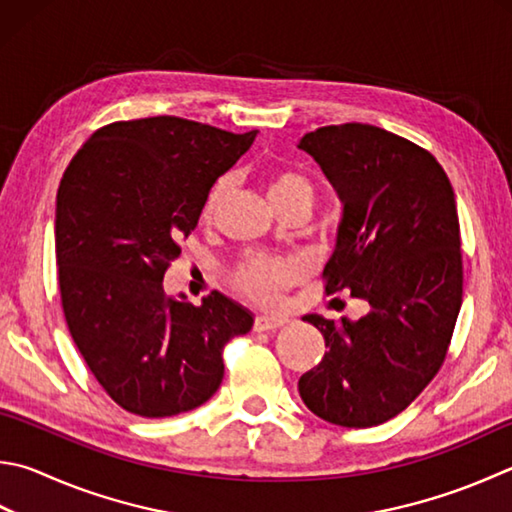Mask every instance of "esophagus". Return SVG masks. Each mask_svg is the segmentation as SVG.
Masks as SVG:
<instances>
[{
  "instance_id": "obj_1",
  "label": "esophagus",
  "mask_w": 512,
  "mask_h": 512,
  "mask_svg": "<svg viewBox=\"0 0 512 512\" xmlns=\"http://www.w3.org/2000/svg\"><path fill=\"white\" fill-rule=\"evenodd\" d=\"M284 324H286L284 318H266V315H257L253 329H255L257 333H262V331H275V329L284 327Z\"/></svg>"
}]
</instances>
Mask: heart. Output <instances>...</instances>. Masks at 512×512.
Wrapping results in <instances>:
<instances>
[{
    "instance_id": "b5f03b06",
    "label": "heart",
    "mask_w": 512,
    "mask_h": 512,
    "mask_svg": "<svg viewBox=\"0 0 512 512\" xmlns=\"http://www.w3.org/2000/svg\"><path fill=\"white\" fill-rule=\"evenodd\" d=\"M235 190V176H221L212 185L206 203H203V219H215L221 206ZM268 197L277 210H286L297 203L313 206L315 190L306 176L293 170H277L268 179ZM304 277L302 262L291 257H248L237 266L232 282L237 291L262 306H277L282 302L286 288H291Z\"/></svg>"
}]
</instances>
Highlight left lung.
Segmentation results:
<instances>
[{
  "label": "left lung",
  "mask_w": 512,
  "mask_h": 512,
  "mask_svg": "<svg viewBox=\"0 0 512 512\" xmlns=\"http://www.w3.org/2000/svg\"><path fill=\"white\" fill-rule=\"evenodd\" d=\"M297 147L342 203L324 291L369 304L356 322L304 315L329 351L297 389L324 421L374 427L401 414L448 353L463 295L457 201L439 161L387 129L329 125Z\"/></svg>",
  "instance_id": "1"
}]
</instances>
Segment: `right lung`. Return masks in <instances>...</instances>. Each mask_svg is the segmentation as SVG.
Instances as JSON below:
<instances>
[{
  "label": "right lung",
  "instance_id": "add662e5",
  "mask_svg": "<svg viewBox=\"0 0 512 512\" xmlns=\"http://www.w3.org/2000/svg\"><path fill=\"white\" fill-rule=\"evenodd\" d=\"M257 132L176 116L100 127L73 156L55 203L64 320L102 389L136 416L190 412L217 392L226 342L253 313L221 293L167 297L163 275L221 174Z\"/></svg>",
  "mask_w": 512,
  "mask_h": 512
}]
</instances>
